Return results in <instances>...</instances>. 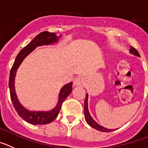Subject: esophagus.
I'll list each match as a JSON object with an SVG mask.
<instances>
[{"mask_svg": "<svg viewBox=\"0 0 148 148\" xmlns=\"http://www.w3.org/2000/svg\"><path fill=\"white\" fill-rule=\"evenodd\" d=\"M85 85V79L81 77H78L75 78L74 80V86H83Z\"/></svg>", "mask_w": 148, "mask_h": 148, "instance_id": "34e87169", "label": "esophagus"}]
</instances>
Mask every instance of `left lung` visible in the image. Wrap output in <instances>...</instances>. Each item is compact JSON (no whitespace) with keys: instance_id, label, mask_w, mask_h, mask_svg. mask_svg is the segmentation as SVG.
Masks as SVG:
<instances>
[{"instance_id":"left-lung-1","label":"left lung","mask_w":148,"mask_h":148,"mask_svg":"<svg viewBox=\"0 0 148 148\" xmlns=\"http://www.w3.org/2000/svg\"><path fill=\"white\" fill-rule=\"evenodd\" d=\"M130 52L131 54H134V55L138 56V57H140L139 52L137 51L135 48L130 46ZM88 94H86V99H85V103H84V115H85V119H86V122L88 124L90 127H92L93 128L96 129L97 130H99V131H102V132H110V131H113L114 129H108L106 127H102V126L99 125V124L97 123L93 119V118L91 117V116L90 115L88 111Z\"/></svg>"}]
</instances>
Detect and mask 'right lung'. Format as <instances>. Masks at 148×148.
I'll list each match as a JSON object with an SVG mask.
<instances>
[{"mask_svg": "<svg viewBox=\"0 0 148 148\" xmlns=\"http://www.w3.org/2000/svg\"><path fill=\"white\" fill-rule=\"evenodd\" d=\"M58 39L59 38L57 37L55 33L49 32H42L40 33L27 46H25L20 51L19 54L16 57L14 64L10 71L9 88L10 90V97H11L13 106L16 111L18 112V115L23 120L32 125H45V124L50 123L57 118L60 110L62 102H64L66 97L71 94L72 90V82L66 84V86L61 88L59 94L58 102L54 109L49 111H46V112L45 111H30L25 108L24 107H23L16 95L15 88H14V79H15L16 72L22 61L37 46L52 44L54 42H58Z\"/></svg>", "mask_w": 148, "mask_h": 148, "instance_id": "1", "label": "right lung"}]
</instances>
